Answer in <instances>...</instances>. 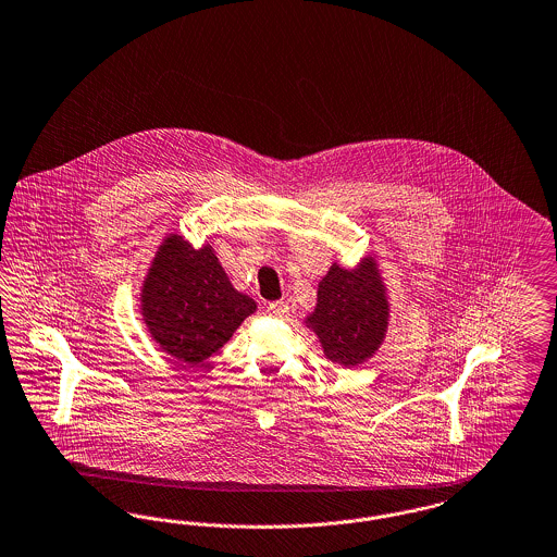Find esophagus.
I'll list each match as a JSON object with an SVG mask.
<instances>
[{"label": "esophagus", "instance_id": "34e87169", "mask_svg": "<svg viewBox=\"0 0 557 557\" xmlns=\"http://www.w3.org/2000/svg\"><path fill=\"white\" fill-rule=\"evenodd\" d=\"M267 313H269V315H273V318H288L290 309H288V305H286V302L275 300V302H269V305H267Z\"/></svg>", "mask_w": 557, "mask_h": 557}]
</instances>
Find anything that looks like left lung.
<instances>
[{"label":"left lung","mask_w":557,"mask_h":557,"mask_svg":"<svg viewBox=\"0 0 557 557\" xmlns=\"http://www.w3.org/2000/svg\"><path fill=\"white\" fill-rule=\"evenodd\" d=\"M305 326L315 332L327 360L349 368L370 360L389 326V296L376 259L363 257L349 269L332 262Z\"/></svg>","instance_id":"obj_1"}]
</instances>
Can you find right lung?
Returning <instances> with one entry per match:
<instances>
[{
    "mask_svg": "<svg viewBox=\"0 0 557 557\" xmlns=\"http://www.w3.org/2000/svg\"><path fill=\"white\" fill-rule=\"evenodd\" d=\"M143 324L170 358L196 366L223 345L257 311V302L233 284L214 248H194L170 233L140 286Z\"/></svg>",
    "mask_w": 557,
    "mask_h": 557,
    "instance_id": "add662e5",
    "label": "right lung"
}]
</instances>
